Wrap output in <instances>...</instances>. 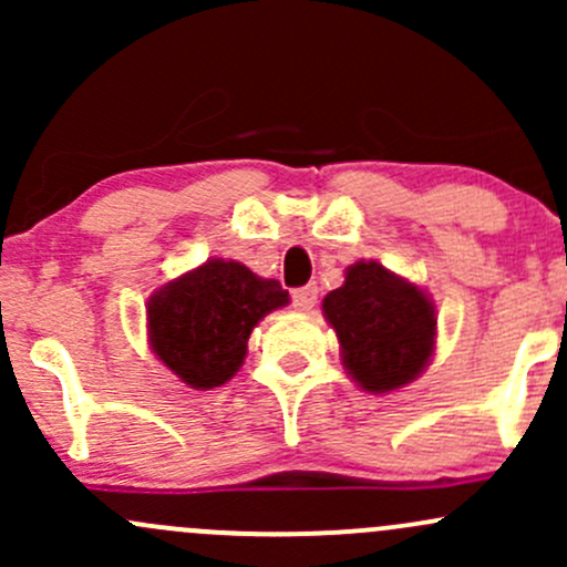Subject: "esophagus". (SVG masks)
Masks as SVG:
<instances>
[{"instance_id":"esophagus-1","label":"esophagus","mask_w":567,"mask_h":567,"mask_svg":"<svg viewBox=\"0 0 567 567\" xmlns=\"http://www.w3.org/2000/svg\"><path fill=\"white\" fill-rule=\"evenodd\" d=\"M316 297H319V289H316V284L300 286V289L291 291V306H295L297 310H310L316 306Z\"/></svg>"}]
</instances>
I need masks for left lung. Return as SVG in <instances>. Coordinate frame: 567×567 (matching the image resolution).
I'll use <instances>...</instances> for the list:
<instances>
[{
	"mask_svg": "<svg viewBox=\"0 0 567 567\" xmlns=\"http://www.w3.org/2000/svg\"><path fill=\"white\" fill-rule=\"evenodd\" d=\"M338 332L346 370L364 392H392L427 368L435 349V308L419 286L379 261H357L321 302Z\"/></svg>",
	"mask_w": 567,
	"mask_h": 567,
	"instance_id": "8db88e82",
	"label": "left lung"
}]
</instances>
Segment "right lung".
<instances>
[{
	"label": "right lung",
	"mask_w": 567,
	"mask_h": 567,
	"mask_svg": "<svg viewBox=\"0 0 567 567\" xmlns=\"http://www.w3.org/2000/svg\"><path fill=\"white\" fill-rule=\"evenodd\" d=\"M286 302L278 281L240 261L208 259L148 300L151 349L188 386H221L240 370L259 319Z\"/></svg>",
	"instance_id": "add662e5"
}]
</instances>
